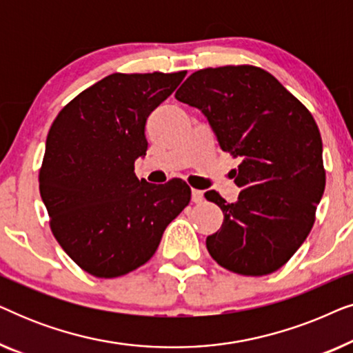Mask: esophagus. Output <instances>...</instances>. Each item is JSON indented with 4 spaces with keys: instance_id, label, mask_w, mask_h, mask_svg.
Instances as JSON below:
<instances>
[{
    "instance_id": "obj_1",
    "label": "esophagus",
    "mask_w": 353,
    "mask_h": 353,
    "mask_svg": "<svg viewBox=\"0 0 353 353\" xmlns=\"http://www.w3.org/2000/svg\"><path fill=\"white\" fill-rule=\"evenodd\" d=\"M191 199L194 204H201L202 201H204V192L199 191V190H192L191 191Z\"/></svg>"
}]
</instances>
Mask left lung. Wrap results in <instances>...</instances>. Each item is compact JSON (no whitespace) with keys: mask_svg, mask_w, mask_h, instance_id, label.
I'll return each instance as SVG.
<instances>
[{"mask_svg":"<svg viewBox=\"0 0 353 353\" xmlns=\"http://www.w3.org/2000/svg\"><path fill=\"white\" fill-rule=\"evenodd\" d=\"M175 98L202 110L220 148L241 159L234 170L238 202L205 192L225 215L221 228L207 236V250L244 276L276 272L307 239L325 192L315 119L272 74L254 65L197 70Z\"/></svg>","mask_w":353,"mask_h":353,"instance_id":"8db88e82","label":"left lung"}]
</instances>
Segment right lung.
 Masks as SVG:
<instances>
[{
    "label": "right lung",
    "instance_id": "obj_1",
    "mask_svg": "<svg viewBox=\"0 0 353 353\" xmlns=\"http://www.w3.org/2000/svg\"><path fill=\"white\" fill-rule=\"evenodd\" d=\"M112 74L70 101L46 138L40 194L52 234L96 278H117L152 257L168 223L190 204L181 178L151 185L134 175L146 156L149 114L185 79Z\"/></svg>",
    "mask_w": 353,
    "mask_h": 353
}]
</instances>
